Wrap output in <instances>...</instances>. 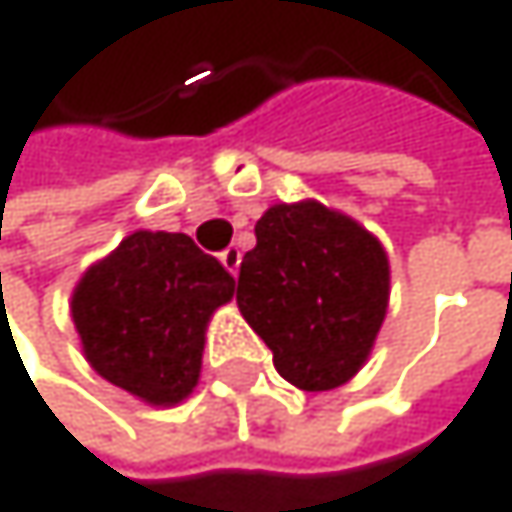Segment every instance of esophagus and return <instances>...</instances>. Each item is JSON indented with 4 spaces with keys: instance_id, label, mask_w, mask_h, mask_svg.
I'll return each mask as SVG.
<instances>
[{
    "instance_id": "34e87169",
    "label": "esophagus",
    "mask_w": 512,
    "mask_h": 512,
    "mask_svg": "<svg viewBox=\"0 0 512 512\" xmlns=\"http://www.w3.org/2000/svg\"><path fill=\"white\" fill-rule=\"evenodd\" d=\"M220 262H223V268L235 277V274H238V265H241V250H238V247H226V250L220 253Z\"/></svg>"
}]
</instances>
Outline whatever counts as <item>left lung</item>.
<instances>
[{
	"mask_svg": "<svg viewBox=\"0 0 512 512\" xmlns=\"http://www.w3.org/2000/svg\"><path fill=\"white\" fill-rule=\"evenodd\" d=\"M238 307L292 386L326 392L368 359L389 301L374 235L316 202L274 205L241 259Z\"/></svg>",
	"mask_w": 512,
	"mask_h": 512,
	"instance_id": "obj_1",
	"label": "left lung"
}]
</instances>
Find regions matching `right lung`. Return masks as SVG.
Returning a JSON list of instances; mask_svg holds the SVG:
<instances>
[{
  "label": "right lung",
  "instance_id": "1",
  "mask_svg": "<svg viewBox=\"0 0 512 512\" xmlns=\"http://www.w3.org/2000/svg\"><path fill=\"white\" fill-rule=\"evenodd\" d=\"M232 295L235 277L189 235L135 232L81 277L72 316L108 383L177 404L199 380L211 313Z\"/></svg>",
  "mask_w": 512,
  "mask_h": 512
}]
</instances>
